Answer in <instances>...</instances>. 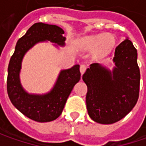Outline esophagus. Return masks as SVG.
<instances>
[{
    "mask_svg": "<svg viewBox=\"0 0 146 146\" xmlns=\"http://www.w3.org/2000/svg\"><path fill=\"white\" fill-rule=\"evenodd\" d=\"M87 69V66L85 64H81L80 65V73H81V75H83L84 72H85V70Z\"/></svg>",
    "mask_w": 146,
    "mask_h": 146,
    "instance_id": "esophagus-1",
    "label": "esophagus"
}]
</instances>
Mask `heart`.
I'll use <instances>...</instances> for the list:
<instances>
[{"instance_id":"1","label":"heart","mask_w":146,"mask_h":146,"mask_svg":"<svg viewBox=\"0 0 146 146\" xmlns=\"http://www.w3.org/2000/svg\"><path fill=\"white\" fill-rule=\"evenodd\" d=\"M84 48L95 49L97 55H104L110 53L115 44V38L111 34H98L84 38L82 41Z\"/></svg>"}]
</instances>
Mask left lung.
Returning a JSON list of instances; mask_svg holds the SVG:
<instances>
[{"label": "left lung", "instance_id": "1", "mask_svg": "<svg viewBox=\"0 0 146 146\" xmlns=\"http://www.w3.org/2000/svg\"><path fill=\"white\" fill-rule=\"evenodd\" d=\"M115 67L110 71L93 63L83 75L88 92V115L102 124H111L124 118L137 102L140 91V69L137 52L128 39L115 48Z\"/></svg>", "mask_w": 146, "mask_h": 146}]
</instances>
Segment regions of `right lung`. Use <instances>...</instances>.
<instances>
[{"label": "right lung", "mask_w": 146, "mask_h": 146, "mask_svg": "<svg viewBox=\"0 0 146 146\" xmlns=\"http://www.w3.org/2000/svg\"><path fill=\"white\" fill-rule=\"evenodd\" d=\"M64 31L56 25L37 23L18 40L8 66L7 93L12 104L32 120L44 123L58 118L73 88L80 80V66L61 71L53 90L45 95H31L23 89L19 81L21 62L25 53L35 44L50 40L64 45Z\"/></svg>", "instance_id": "obj_1"}]
</instances>
